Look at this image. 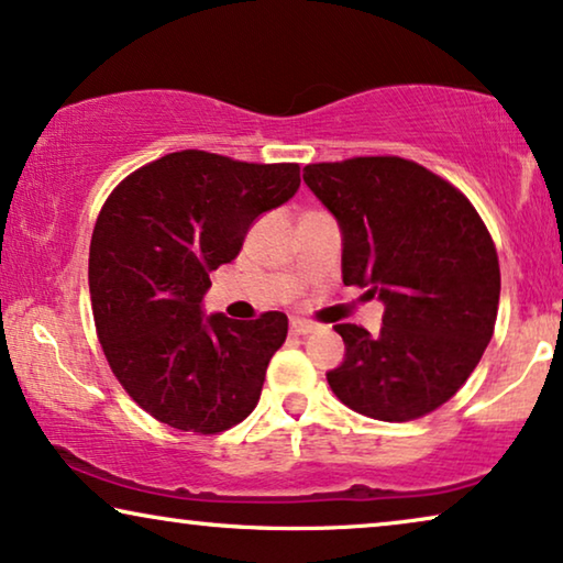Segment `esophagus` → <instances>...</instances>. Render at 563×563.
Masks as SVG:
<instances>
[{
    "label": "esophagus",
    "instance_id": "1",
    "mask_svg": "<svg viewBox=\"0 0 563 563\" xmlns=\"http://www.w3.org/2000/svg\"><path fill=\"white\" fill-rule=\"evenodd\" d=\"M314 330H318L314 322L302 320V318H291V333L295 335H310V333H314Z\"/></svg>",
    "mask_w": 563,
    "mask_h": 563
}]
</instances>
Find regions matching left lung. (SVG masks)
<instances>
[{
	"label": "left lung",
	"mask_w": 563,
	"mask_h": 563,
	"mask_svg": "<svg viewBox=\"0 0 563 563\" xmlns=\"http://www.w3.org/2000/svg\"><path fill=\"white\" fill-rule=\"evenodd\" d=\"M302 179L343 238V284L384 305L379 333L341 322L335 397L366 418L405 422L456 395L492 341L499 305L495 243L472 202L397 156L305 166Z\"/></svg>",
	"instance_id": "1"
}]
</instances>
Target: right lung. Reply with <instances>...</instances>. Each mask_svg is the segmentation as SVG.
Segmentation results:
<instances>
[{
    "label": "right lung",
    "instance_id": "obj_1",
    "mask_svg": "<svg viewBox=\"0 0 563 563\" xmlns=\"http://www.w3.org/2000/svg\"><path fill=\"white\" fill-rule=\"evenodd\" d=\"M297 189V164L179 151L137 168L104 202L89 249L97 335L112 374L156 420L210 435L258 405L287 314L238 322L205 314L202 299L210 272Z\"/></svg>",
    "mask_w": 563,
    "mask_h": 563
}]
</instances>
